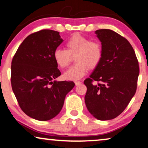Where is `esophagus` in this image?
Listing matches in <instances>:
<instances>
[{
	"mask_svg": "<svg viewBox=\"0 0 148 148\" xmlns=\"http://www.w3.org/2000/svg\"><path fill=\"white\" fill-rule=\"evenodd\" d=\"M75 86H79V85L82 84V82H79V81H78V82H77V81H76V82H75Z\"/></svg>",
	"mask_w": 148,
	"mask_h": 148,
	"instance_id": "34e87169",
	"label": "esophagus"
}]
</instances>
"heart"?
Listing matches in <instances>:
<instances>
[{
  "mask_svg": "<svg viewBox=\"0 0 148 148\" xmlns=\"http://www.w3.org/2000/svg\"><path fill=\"white\" fill-rule=\"evenodd\" d=\"M65 46L66 50L57 48L53 53L54 61L61 69L69 65L75 58L76 63L63 75L65 79H79L87 73L88 69L96 68L102 59V46L98 40H91L75 34L66 42Z\"/></svg>",
  "mask_w": 148,
  "mask_h": 148,
  "instance_id": "heart-1",
  "label": "heart"
}]
</instances>
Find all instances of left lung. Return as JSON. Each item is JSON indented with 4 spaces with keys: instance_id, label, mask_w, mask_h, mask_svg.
I'll return each instance as SVG.
<instances>
[{
    "instance_id": "left-lung-1",
    "label": "left lung",
    "mask_w": 148,
    "mask_h": 148,
    "mask_svg": "<svg viewBox=\"0 0 148 148\" xmlns=\"http://www.w3.org/2000/svg\"><path fill=\"white\" fill-rule=\"evenodd\" d=\"M96 34L102 42L103 56L84 82L87 87L85 102L95 118L110 120L125 110L136 92L139 62L126 38L108 29L96 30ZM94 81L97 84H93Z\"/></svg>"
}]
</instances>
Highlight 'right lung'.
Segmentation results:
<instances>
[{
	"instance_id": "add662e5",
	"label": "right lung",
	"mask_w": 148,
	"mask_h": 148,
	"mask_svg": "<svg viewBox=\"0 0 148 148\" xmlns=\"http://www.w3.org/2000/svg\"><path fill=\"white\" fill-rule=\"evenodd\" d=\"M63 40L59 32L42 29L30 34L11 62V82L20 108L38 121L53 119L60 112L73 82L54 81L61 75L53 53Z\"/></svg>"
}]
</instances>
